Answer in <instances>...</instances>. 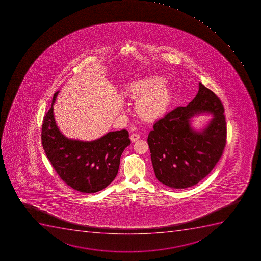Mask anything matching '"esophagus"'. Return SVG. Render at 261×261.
Returning a JSON list of instances; mask_svg holds the SVG:
<instances>
[{"instance_id": "obj_1", "label": "esophagus", "mask_w": 261, "mask_h": 261, "mask_svg": "<svg viewBox=\"0 0 261 261\" xmlns=\"http://www.w3.org/2000/svg\"><path fill=\"white\" fill-rule=\"evenodd\" d=\"M139 139H140V135L137 134V133H133L130 136V140H132V142H136V141H138Z\"/></svg>"}]
</instances>
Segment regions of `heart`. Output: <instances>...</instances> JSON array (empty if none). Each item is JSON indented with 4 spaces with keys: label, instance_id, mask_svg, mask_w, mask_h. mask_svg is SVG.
I'll return each mask as SVG.
<instances>
[{
    "label": "heart",
    "instance_id": "1",
    "mask_svg": "<svg viewBox=\"0 0 261 261\" xmlns=\"http://www.w3.org/2000/svg\"><path fill=\"white\" fill-rule=\"evenodd\" d=\"M125 95L137 100L136 111L144 120L156 119L165 112L170 99V89L158 76L145 78L129 84Z\"/></svg>",
    "mask_w": 261,
    "mask_h": 261
}]
</instances>
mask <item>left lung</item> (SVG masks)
Returning <instances> with one entry per match:
<instances>
[{
  "label": "left lung",
  "mask_w": 261,
  "mask_h": 261,
  "mask_svg": "<svg viewBox=\"0 0 261 261\" xmlns=\"http://www.w3.org/2000/svg\"><path fill=\"white\" fill-rule=\"evenodd\" d=\"M213 113L202 132L194 131L189 119L195 113ZM222 102L200 82L199 91L186 107H178L156 120L148 136L157 179L170 188L195 186L213 170L226 145V121Z\"/></svg>",
  "instance_id": "1"
}]
</instances>
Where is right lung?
Returning a JSON list of instances; mask_svg holds the SVG:
<instances>
[{
  "mask_svg": "<svg viewBox=\"0 0 261 261\" xmlns=\"http://www.w3.org/2000/svg\"><path fill=\"white\" fill-rule=\"evenodd\" d=\"M53 96L41 128V143L57 175L66 185L82 193L101 191L118 173L120 156L130 144L126 129L111 132L93 141L66 138L61 134L53 115Z\"/></svg>",
  "mask_w": 261,
  "mask_h": 261,
  "instance_id": "right-lung-1",
  "label": "right lung"
}]
</instances>
